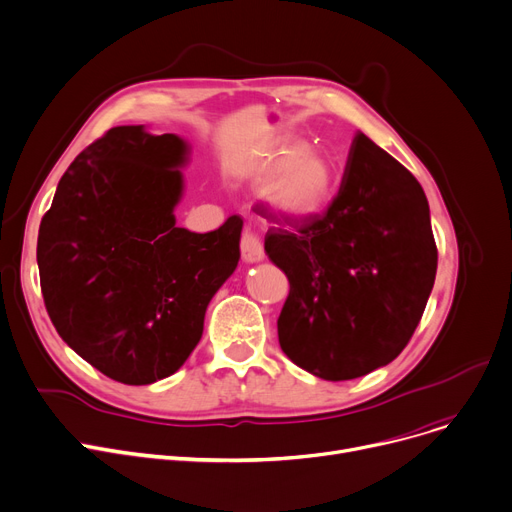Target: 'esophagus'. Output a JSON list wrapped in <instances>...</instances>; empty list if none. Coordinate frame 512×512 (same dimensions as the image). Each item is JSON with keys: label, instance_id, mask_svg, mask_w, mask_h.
<instances>
[{"label": "esophagus", "instance_id": "esophagus-1", "mask_svg": "<svg viewBox=\"0 0 512 512\" xmlns=\"http://www.w3.org/2000/svg\"><path fill=\"white\" fill-rule=\"evenodd\" d=\"M242 258L246 262H260L264 258V248L260 244V239L250 229H246L242 235Z\"/></svg>", "mask_w": 512, "mask_h": 512}]
</instances>
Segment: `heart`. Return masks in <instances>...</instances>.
<instances>
[{
  "mask_svg": "<svg viewBox=\"0 0 512 512\" xmlns=\"http://www.w3.org/2000/svg\"><path fill=\"white\" fill-rule=\"evenodd\" d=\"M250 175L256 182H266L264 202L289 221L316 219L333 202L337 190L333 163L299 140L281 142Z\"/></svg>",
  "mask_w": 512,
  "mask_h": 512,
  "instance_id": "obj_1",
  "label": "heart"
}]
</instances>
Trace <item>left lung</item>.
Segmentation results:
<instances>
[{
  "mask_svg": "<svg viewBox=\"0 0 512 512\" xmlns=\"http://www.w3.org/2000/svg\"><path fill=\"white\" fill-rule=\"evenodd\" d=\"M258 213L273 221L266 208ZM270 227L264 250L289 279L279 343L299 368L351 380L405 349L434 287L438 250L417 179L357 132L324 215Z\"/></svg>",
  "mask_w": 512,
  "mask_h": 512,
  "instance_id": "1",
  "label": "left lung"
}]
</instances>
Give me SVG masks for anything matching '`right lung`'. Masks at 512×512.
Returning a JSON list of instances; mask_svg holds the SVG:
<instances>
[{
  "label": "right lung",
  "instance_id": "1",
  "mask_svg": "<svg viewBox=\"0 0 512 512\" xmlns=\"http://www.w3.org/2000/svg\"><path fill=\"white\" fill-rule=\"evenodd\" d=\"M190 144L117 126L62 175L39 227L47 314L82 359L124 384L184 366L210 299L239 262L244 221L194 233L175 225Z\"/></svg>",
  "mask_w": 512,
  "mask_h": 512
}]
</instances>
